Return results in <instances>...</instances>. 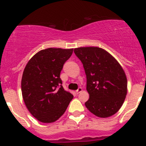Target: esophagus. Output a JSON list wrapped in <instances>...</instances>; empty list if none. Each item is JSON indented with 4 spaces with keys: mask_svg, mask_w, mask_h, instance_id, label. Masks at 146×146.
Here are the masks:
<instances>
[{
    "mask_svg": "<svg viewBox=\"0 0 146 146\" xmlns=\"http://www.w3.org/2000/svg\"><path fill=\"white\" fill-rule=\"evenodd\" d=\"M82 91V88H80V87L79 88L77 89V91H76V93H77V94H80V93L81 91Z\"/></svg>",
    "mask_w": 146,
    "mask_h": 146,
    "instance_id": "34e87169",
    "label": "esophagus"
}]
</instances>
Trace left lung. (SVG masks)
<instances>
[{"label":"left lung","mask_w":146,"mask_h":146,"mask_svg":"<svg viewBox=\"0 0 146 146\" xmlns=\"http://www.w3.org/2000/svg\"><path fill=\"white\" fill-rule=\"evenodd\" d=\"M74 52L83 64L87 78V109L100 118L115 114L127 94V79L122 66L100 47H78Z\"/></svg>","instance_id":"left-lung-1"}]
</instances>
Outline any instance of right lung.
<instances>
[{"label":"right lung","instance_id":"add662e5","mask_svg":"<svg viewBox=\"0 0 146 146\" xmlns=\"http://www.w3.org/2000/svg\"><path fill=\"white\" fill-rule=\"evenodd\" d=\"M73 49L47 48L28 60L23 71L21 90L25 106L42 123H52L65 113L73 95L62 86L60 74Z\"/></svg>","mask_w":146,"mask_h":146}]
</instances>
